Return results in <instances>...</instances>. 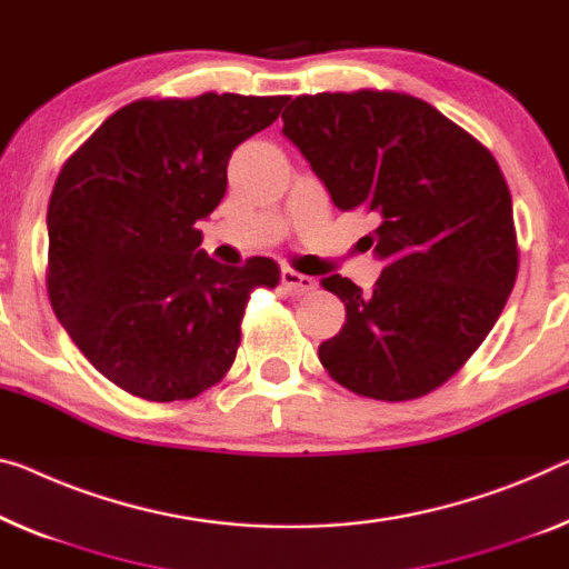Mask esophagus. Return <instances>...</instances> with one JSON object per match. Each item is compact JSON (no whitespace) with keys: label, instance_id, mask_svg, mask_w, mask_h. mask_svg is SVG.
<instances>
[{"label":"esophagus","instance_id":"34e87169","mask_svg":"<svg viewBox=\"0 0 569 569\" xmlns=\"http://www.w3.org/2000/svg\"><path fill=\"white\" fill-rule=\"evenodd\" d=\"M281 283H283V288L291 296L309 293L311 288L317 286V281H313L311 276H303V273H299V270H291V268H283L281 270Z\"/></svg>","mask_w":569,"mask_h":569}]
</instances>
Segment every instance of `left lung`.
I'll return each instance as SVG.
<instances>
[{"mask_svg": "<svg viewBox=\"0 0 569 569\" xmlns=\"http://www.w3.org/2000/svg\"><path fill=\"white\" fill-rule=\"evenodd\" d=\"M283 134L335 207L368 211L383 273L362 293L321 278L347 321L319 345L339 386L411 401L455 376L501 317L519 273L511 193L496 158L427 101L398 91L296 97Z\"/></svg>", "mask_w": 569, "mask_h": 569, "instance_id": "left-lung-1", "label": "left lung"}]
</instances>
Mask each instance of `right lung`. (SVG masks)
I'll list each match as a JSON object with an SVG mask.
<instances>
[{"label":"right lung","instance_id":"add662e5","mask_svg":"<svg viewBox=\"0 0 569 569\" xmlns=\"http://www.w3.org/2000/svg\"><path fill=\"white\" fill-rule=\"evenodd\" d=\"M288 97L140 99L66 160L48 203V296L101 376L146 401H186L224 378L270 258L222 266L197 222L227 191L232 150Z\"/></svg>","mask_w":569,"mask_h":569}]
</instances>
